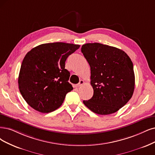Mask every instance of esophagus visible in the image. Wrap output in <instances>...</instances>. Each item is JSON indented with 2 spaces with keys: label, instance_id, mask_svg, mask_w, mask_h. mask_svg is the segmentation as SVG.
Returning <instances> with one entry per match:
<instances>
[{
  "label": "esophagus",
  "instance_id": "1",
  "mask_svg": "<svg viewBox=\"0 0 155 155\" xmlns=\"http://www.w3.org/2000/svg\"><path fill=\"white\" fill-rule=\"evenodd\" d=\"M84 83H85V82H84V80H81V81H80V82H79V83L77 84V87H81V85H83Z\"/></svg>",
  "mask_w": 155,
  "mask_h": 155
}]
</instances>
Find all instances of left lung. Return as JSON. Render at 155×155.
<instances>
[{
  "label": "left lung",
  "mask_w": 155,
  "mask_h": 155,
  "mask_svg": "<svg viewBox=\"0 0 155 155\" xmlns=\"http://www.w3.org/2000/svg\"><path fill=\"white\" fill-rule=\"evenodd\" d=\"M91 68L92 98L84 104L100 115L115 113L127 104L135 88L133 63L124 51L98 43L82 46Z\"/></svg>",
  "instance_id": "8db88e82"
}]
</instances>
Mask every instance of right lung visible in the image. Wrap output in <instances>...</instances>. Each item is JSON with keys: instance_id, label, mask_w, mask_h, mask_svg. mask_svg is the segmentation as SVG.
Returning <instances> with one entry per match:
<instances>
[{"instance_id": "obj_1", "label": "right lung", "mask_w": 155, "mask_h": 155, "mask_svg": "<svg viewBox=\"0 0 155 155\" xmlns=\"http://www.w3.org/2000/svg\"><path fill=\"white\" fill-rule=\"evenodd\" d=\"M80 45L62 42L45 43L33 48L22 61L18 76L20 92L34 110L49 113L61 106L66 94L73 89L65 69L68 57Z\"/></svg>"}]
</instances>
